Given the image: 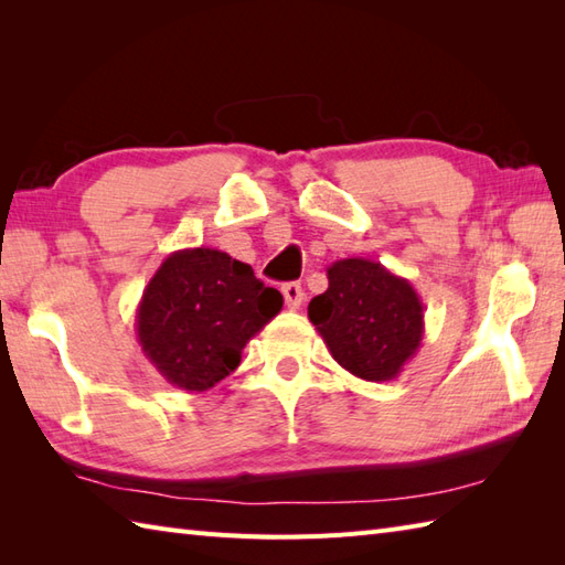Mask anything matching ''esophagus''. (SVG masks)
Returning <instances> with one entry per match:
<instances>
[{"label": "esophagus", "mask_w": 565, "mask_h": 565, "mask_svg": "<svg viewBox=\"0 0 565 565\" xmlns=\"http://www.w3.org/2000/svg\"><path fill=\"white\" fill-rule=\"evenodd\" d=\"M281 294H284V298H286V306H289L291 310L301 308L303 298H306V294H303V286H301V284H296V281H291V284H284V286H281Z\"/></svg>", "instance_id": "1"}]
</instances>
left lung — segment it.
Segmentation results:
<instances>
[{
  "mask_svg": "<svg viewBox=\"0 0 565 565\" xmlns=\"http://www.w3.org/2000/svg\"><path fill=\"white\" fill-rule=\"evenodd\" d=\"M328 281L308 318L334 362L364 381L398 379L425 338V306L413 284L362 257L332 262Z\"/></svg>",
  "mask_w": 565,
  "mask_h": 565,
  "instance_id": "left-lung-1",
  "label": "left lung"
}]
</instances>
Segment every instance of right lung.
Listing matches in <instances>:
<instances>
[{"label": "right lung", "instance_id": "right-lung-1", "mask_svg": "<svg viewBox=\"0 0 565 565\" xmlns=\"http://www.w3.org/2000/svg\"><path fill=\"white\" fill-rule=\"evenodd\" d=\"M281 306V294L227 252L177 249L142 291L138 344L167 383L203 393L233 374L245 344Z\"/></svg>", "mask_w": 565, "mask_h": 565}]
</instances>
